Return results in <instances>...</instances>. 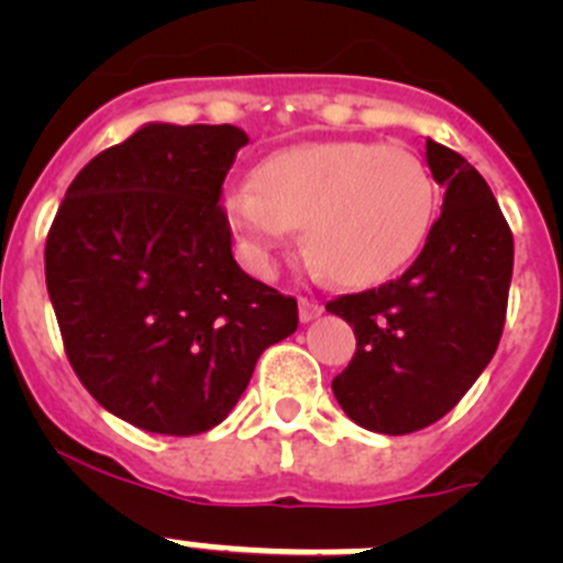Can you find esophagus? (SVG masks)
I'll return each instance as SVG.
<instances>
[{"instance_id":"1","label":"esophagus","mask_w":563,"mask_h":563,"mask_svg":"<svg viewBox=\"0 0 563 563\" xmlns=\"http://www.w3.org/2000/svg\"><path fill=\"white\" fill-rule=\"evenodd\" d=\"M321 312H324V307L318 305V301H312V298H301V301H298V318H301L305 324L316 321Z\"/></svg>"}]
</instances>
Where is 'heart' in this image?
I'll use <instances>...</instances> for the list:
<instances>
[{
	"mask_svg": "<svg viewBox=\"0 0 563 563\" xmlns=\"http://www.w3.org/2000/svg\"><path fill=\"white\" fill-rule=\"evenodd\" d=\"M429 168L402 146L321 141L282 148L253 186L222 194V217L253 271L301 225L305 247L338 285H372L409 265L434 222Z\"/></svg>",
	"mask_w": 563,
	"mask_h": 563,
	"instance_id": "heart-1",
	"label": "heart"
}]
</instances>
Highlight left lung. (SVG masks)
Masks as SVG:
<instances>
[{"instance_id": "8db88e82", "label": "left lung", "mask_w": 563, "mask_h": 563, "mask_svg": "<svg viewBox=\"0 0 563 563\" xmlns=\"http://www.w3.org/2000/svg\"><path fill=\"white\" fill-rule=\"evenodd\" d=\"M426 163L445 197L420 256L395 282L327 305L357 338L332 395L361 429L391 437L449 415L485 372L514 276V233L485 177L431 137Z\"/></svg>"}]
</instances>
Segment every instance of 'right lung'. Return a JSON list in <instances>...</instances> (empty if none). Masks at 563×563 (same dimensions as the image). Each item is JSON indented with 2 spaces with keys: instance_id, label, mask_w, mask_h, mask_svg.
<instances>
[{
  "instance_id": "obj_1",
  "label": "right lung",
  "mask_w": 563,
  "mask_h": 563,
  "mask_svg": "<svg viewBox=\"0 0 563 563\" xmlns=\"http://www.w3.org/2000/svg\"><path fill=\"white\" fill-rule=\"evenodd\" d=\"M242 146L231 123H143L78 172L47 233V292L78 380L152 434L220 426L258 355L298 327L296 298L231 253L217 202Z\"/></svg>"
}]
</instances>
